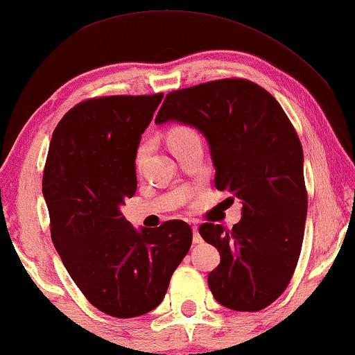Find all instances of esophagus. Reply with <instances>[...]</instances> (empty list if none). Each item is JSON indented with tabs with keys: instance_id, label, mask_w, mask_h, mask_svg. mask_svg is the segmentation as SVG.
<instances>
[{
	"instance_id": "obj_1",
	"label": "esophagus",
	"mask_w": 355,
	"mask_h": 355,
	"mask_svg": "<svg viewBox=\"0 0 355 355\" xmlns=\"http://www.w3.org/2000/svg\"><path fill=\"white\" fill-rule=\"evenodd\" d=\"M193 241L194 243H202V238L201 234L198 232V227H193Z\"/></svg>"
}]
</instances>
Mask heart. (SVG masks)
I'll return each instance as SVG.
<instances>
[{
    "instance_id": "1",
    "label": "heart",
    "mask_w": 355,
    "mask_h": 355,
    "mask_svg": "<svg viewBox=\"0 0 355 355\" xmlns=\"http://www.w3.org/2000/svg\"><path fill=\"white\" fill-rule=\"evenodd\" d=\"M167 139H168V144H171V148L175 149L178 146H183V144L194 141V139H199V138L193 128H189L187 125H175L168 130ZM146 154H148V144H141L137 151V166H141V162L144 161V157H146Z\"/></svg>"
}]
</instances>
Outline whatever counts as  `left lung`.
Wrapping results in <instances>:
<instances>
[{"label":"left lung","mask_w":355,"mask_h":355,"mask_svg":"<svg viewBox=\"0 0 355 355\" xmlns=\"http://www.w3.org/2000/svg\"><path fill=\"white\" fill-rule=\"evenodd\" d=\"M171 121L204 135L216 188L243 204L241 220L232 230L199 227L204 241L220 252L209 288L228 309L262 311L286 289L302 248L307 191L296 130L267 89L244 78L168 93L156 123Z\"/></svg>","instance_id":"obj_1"}]
</instances>
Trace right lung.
Wrapping results in <instances>:
<instances>
[{"label": "right lung", "mask_w": 355, "mask_h": 355, "mask_svg": "<svg viewBox=\"0 0 355 355\" xmlns=\"http://www.w3.org/2000/svg\"><path fill=\"white\" fill-rule=\"evenodd\" d=\"M164 94L77 104L54 128L43 172L51 238L85 297L117 318L151 312L191 246L187 222L133 228L121 207L137 191L135 159Z\"/></svg>", "instance_id": "add662e5"}]
</instances>
